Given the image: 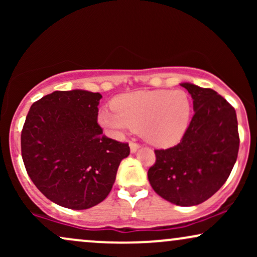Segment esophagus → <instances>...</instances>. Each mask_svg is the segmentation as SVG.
Instances as JSON below:
<instances>
[{
	"label": "esophagus",
	"instance_id": "esophagus-1",
	"mask_svg": "<svg viewBox=\"0 0 257 257\" xmlns=\"http://www.w3.org/2000/svg\"><path fill=\"white\" fill-rule=\"evenodd\" d=\"M129 147H131V152L135 153L139 149H140V145H139V144H137V143H131V144H129Z\"/></svg>",
	"mask_w": 257,
	"mask_h": 257
}]
</instances>
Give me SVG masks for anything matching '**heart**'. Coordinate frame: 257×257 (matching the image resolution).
<instances>
[{
    "instance_id": "obj_1",
    "label": "heart",
    "mask_w": 257,
    "mask_h": 257,
    "mask_svg": "<svg viewBox=\"0 0 257 257\" xmlns=\"http://www.w3.org/2000/svg\"><path fill=\"white\" fill-rule=\"evenodd\" d=\"M114 110L100 112L99 122L113 133L141 131L152 145L170 147L185 137L191 119V100L184 90H140L119 95Z\"/></svg>"
}]
</instances>
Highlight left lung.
Here are the masks:
<instances>
[{"label": "left lung", "mask_w": 257, "mask_h": 257, "mask_svg": "<svg viewBox=\"0 0 257 257\" xmlns=\"http://www.w3.org/2000/svg\"><path fill=\"white\" fill-rule=\"evenodd\" d=\"M193 99L194 114L176 146L156 150L147 176L155 192L180 206L198 205L222 187L237 161L235 110L209 88L181 83Z\"/></svg>", "instance_id": "obj_1"}]
</instances>
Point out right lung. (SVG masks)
Wrapping results in <instances>:
<instances>
[{
    "instance_id": "1",
    "label": "right lung",
    "mask_w": 257,
    "mask_h": 257,
    "mask_svg": "<svg viewBox=\"0 0 257 257\" xmlns=\"http://www.w3.org/2000/svg\"><path fill=\"white\" fill-rule=\"evenodd\" d=\"M102 95L57 90L34 102L22 132L29 176L49 200L83 210L108 196L128 144L102 135L98 106Z\"/></svg>"
}]
</instances>
